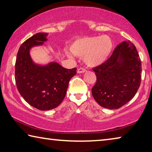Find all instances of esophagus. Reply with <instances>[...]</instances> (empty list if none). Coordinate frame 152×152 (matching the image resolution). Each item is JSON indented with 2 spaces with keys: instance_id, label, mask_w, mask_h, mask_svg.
<instances>
[{
  "instance_id": "34e87169",
  "label": "esophagus",
  "mask_w": 152,
  "mask_h": 152,
  "mask_svg": "<svg viewBox=\"0 0 152 152\" xmlns=\"http://www.w3.org/2000/svg\"><path fill=\"white\" fill-rule=\"evenodd\" d=\"M86 72V70H85V69L80 68H78V71H77V72H78V74H82V73H84V72Z\"/></svg>"
}]
</instances>
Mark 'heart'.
Returning <instances> with one entry per match:
<instances>
[{"instance_id": "heart-1", "label": "heart", "mask_w": 152, "mask_h": 152, "mask_svg": "<svg viewBox=\"0 0 152 152\" xmlns=\"http://www.w3.org/2000/svg\"><path fill=\"white\" fill-rule=\"evenodd\" d=\"M113 50V42L108 35L92 36L80 38L72 43L70 50L73 55L82 57L87 66L95 67L101 65L109 57ZM66 55L72 58L70 53Z\"/></svg>"}]
</instances>
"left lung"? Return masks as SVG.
Masks as SVG:
<instances>
[{"label":"left lung","mask_w":152,"mask_h":152,"mask_svg":"<svg viewBox=\"0 0 152 152\" xmlns=\"http://www.w3.org/2000/svg\"><path fill=\"white\" fill-rule=\"evenodd\" d=\"M93 71L96 82L92 94L97 103L106 109L121 107L134 97L140 88L141 61L130 41L119 43L111 56Z\"/></svg>","instance_id":"1"}]
</instances>
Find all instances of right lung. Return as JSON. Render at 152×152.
<instances>
[{
	"label": "right lung",
	"mask_w": 152,
	"mask_h": 152,
	"mask_svg": "<svg viewBox=\"0 0 152 152\" xmlns=\"http://www.w3.org/2000/svg\"><path fill=\"white\" fill-rule=\"evenodd\" d=\"M48 33H38L20 46L15 63V82L19 93L32 107L41 110L55 109L66 96L70 80L76 68L66 69L57 62L35 63L31 49L43 45Z\"/></svg>",
	"instance_id": "1"
}]
</instances>
